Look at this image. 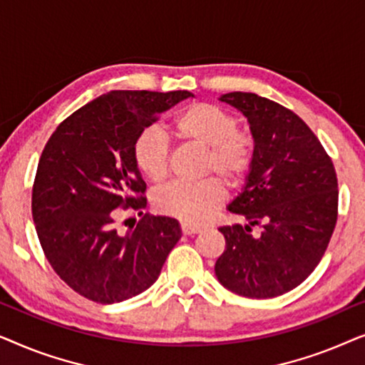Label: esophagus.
<instances>
[{"mask_svg": "<svg viewBox=\"0 0 365 365\" xmlns=\"http://www.w3.org/2000/svg\"><path fill=\"white\" fill-rule=\"evenodd\" d=\"M181 231L182 234H186V236H192V234H199L202 231L199 226H194V224H187V222H182L181 224Z\"/></svg>", "mask_w": 365, "mask_h": 365, "instance_id": "1", "label": "esophagus"}]
</instances>
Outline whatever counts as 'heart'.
I'll use <instances>...</instances> for the list:
<instances>
[{
  "mask_svg": "<svg viewBox=\"0 0 365 365\" xmlns=\"http://www.w3.org/2000/svg\"><path fill=\"white\" fill-rule=\"evenodd\" d=\"M171 131L182 143L206 148L202 173H216L227 184L239 182L254 161V138L237 128V118L211 103H192L171 123ZM133 161L138 171L153 182L168 174L169 143L156 128H146L133 143ZM224 187L219 179L206 178L199 182H171L154 194L159 212L182 222L207 221L222 206Z\"/></svg>",
  "mask_w": 365,
  "mask_h": 365,
  "instance_id": "heart-1",
  "label": "heart"
}]
</instances>
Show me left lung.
Segmentation results:
<instances>
[{"label":"left lung","mask_w":365,"mask_h":365,"mask_svg":"<svg viewBox=\"0 0 365 365\" xmlns=\"http://www.w3.org/2000/svg\"><path fill=\"white\" fill-rule=\"evenodd\" d=\"M251 124L254 161L244 191L229 204L247 226L219 231L226 251L216 276L244 297L282 296L317 267L337 222L339 189L332 159L311 128L291 109L254 93H227ZM252 225L262 227L252 237Z\"/></svg>","instance_id":"8db88e82"}]
</instances>
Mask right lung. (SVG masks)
Here are the masks:
<instances>
[{
    "label": "right lung",
    "instance_id": "add662e5",
    "mask_svg": "<svg viewBox=\"0 0 365 365\" xmlns=\"http://www.w3.org/2000/svg\"><path fill=\"white\" fill-rule=\"evenodd\" d=\"M189 96L111 91L74 111L48 139L33 184V221L48 262L79 296L99 304L138 296L156 282L181 239L173 217L144 214L124 234L118 219L143 214L148 204L134 139Z\"/></svg>",
    "mask_w": 365,
    "mask_h": 365
}]
</instances>
